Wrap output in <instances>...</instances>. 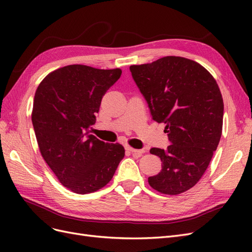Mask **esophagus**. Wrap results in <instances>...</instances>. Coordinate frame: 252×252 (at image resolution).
Segmentation results:
<instances>
[{
  "mask_svg": "<svg viewBox=\"0 0 252 252\" xmlns=\"http://www.w3.org/2000/svg\"><path fill=\"white\" fill-rule=\"evenodd\" d=\"M127 150L130 151L131 154L135 157V158H139L142 156L143 154V150H139V149H134V148H131V147H127Z\"/></svg>",
  "mask_w": 252,
  "mask_h": 252,
  "instance_id": "34e87169",
  "label": "esophagus"
}]
</instances>
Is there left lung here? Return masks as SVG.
Masks as SVG:
<instances>
[{
  "label": "left lung",
  "mask_w": 252,
  "mask_h": 252,
  "mask_svg": "<svg viewBox=\"0 0 252 252\" xmlns=\"http://www.w3.org/2000/svg\"><path fill=\"white\" fill-rule=\"evenodd\" d=\"M129 69L152 120L166 125L171 144L150 149L161 158L162 170L148 178L149 185L164 194L185 192L205 173L222 135L224 103L218 84L202 65L182 57Z\"/></svg>",
  "instance_id": "8db88e82"
}]
</instances>
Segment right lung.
Segmentation results:
<instances>
[{
  "label": "right lung",
  "mask_w": 252,
  "mask_h": 252,
  "mask_svg": "<svg viewBox=\"0 0 252 252\" xmlns=\"http://www.w3.org/2000/svg\"><path fill=\"white\" fill-rule=\"evenodd\" d=\"M121 74L120 68L68 65L46 75L35 91L32 120L41 155L72 192L107 185L125 156L121 144L89 134L103 95Z\"/></svg>",
  "instance_id": "obj_1"
}]
</instances>
